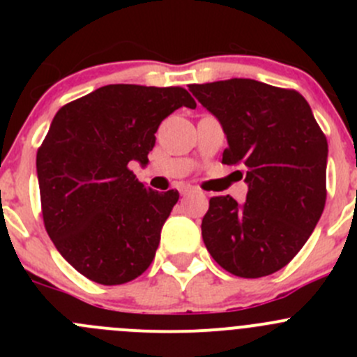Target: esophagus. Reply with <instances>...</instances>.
Instances as JSON below:
<instances>
[{
    "instance_id": "34e87169",
    "label": "esophagus",
    "mask_w": 357,
    "mask_h": 357,
    "mask_svg": "<svg viewBox=\"0 0 357 357\" xmlns=\"http://www.w3.org/2000/svg\"><path fill=\"white\" fill-rule=\"evenodd\" d=\"M179 192H181V195H192V193H197L199 190L193 188V186H190V185H183L181 188H179Z\"/></svg>"
}]
</instances>
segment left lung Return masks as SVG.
Wrapping results in <instances>:
<instances>
[{"label":"left lung","instance_id":"8db88e82","mask_svg":"<svg viewBox=\"0 0 357 357\" xmlns=\"http://www.w3.org/2000/svg\"><path fill=\"white\" fill-rule=\"evenodd\" d=\"M221 121L222 164L245 169L248 193L212 197L202 238L214 261L240 278L285 268L318 225L326 202L328 143L311 107L295 89L254 79L190 84Z\"/></svg>","mask_w":357,"mask_h":357}]
</instances>
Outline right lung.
<instances>
[{"mask_svg":"<svg viewBox=\"0 0 357 357\" xmlns=\"http://www.w3.org/2000/svg\"><path fill=\"white\" fill-rule=\"evenodd\" d=\"M179 107L195 109L185 88L109 84L56 112L36 157L45 228L56 250L100 285L146 271L178 190L146 188L129 169L149 162L155 132Z\"/></svg>","mask_w":357,"mask_h":357,"instance_id":"right-lung-1","label":"right lung"}]
</instances>
